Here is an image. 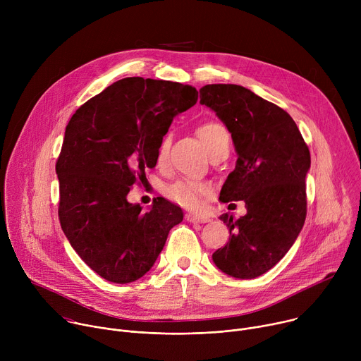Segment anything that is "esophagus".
<instances>
[{"label":"esophagus","mask_w":361,"mask_h":361,"mask_svg":"<svg viewBox=\"0 0 361 361\" xmlns=\"http://www.w3.org/2000/svg\"><path fill=\"white\" fill-rule=\"evenodd\" d=\"M185 220L190 221V223H209L210 221V217L204 216V214H198V213H188L185 214Z\"/></svg>","instance_id":"34e87169"}]
</instances>
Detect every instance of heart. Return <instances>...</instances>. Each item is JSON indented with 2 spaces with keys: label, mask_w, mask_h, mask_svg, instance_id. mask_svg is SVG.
<instances>
[{
  "label": "heart",
  "mask_w": 361,
  "mask_h": 361,
  "mask_svg": "<svg viewBox=\"0 0 361 361\" xmlns=\"http://www.w3.org/2000/svg\"><path fill=\"white\" fill-rule=\"evenodd\" d=\"M197 134L200 137V140L202 141L204 147L207 148L209 152L214 151L217 147H220V144L228 141V133L227 130L219 124V123H205L202 124L198 130ZM169 147H170V141L166 137L160 147H159V152H157V160L159 163L164 161L167 154H169ZM209 187L205 184L197 183V181H191V180H180L171 185L167 187L166 194L176 202L184 205V207H198L202 201V197H205L209 194Z\"/></svg>",
  "instance_id": "obj_1"
}]
</instances>
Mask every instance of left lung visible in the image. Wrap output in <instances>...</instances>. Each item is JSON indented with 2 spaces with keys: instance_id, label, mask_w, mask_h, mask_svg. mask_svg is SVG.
<instances>
[{
  "instance_id": "obj_1",
  "label": "left lung",
  "mask_w": 361,
  "mask_h": 361,
  "mask_svg": "<svg viewBox=\"0 0 361 361\" xmlns=\"http://www.w3.org/2000/svg\"><path fill=\"white\" fill-rule=\"evenodd\" d=\"M200 104L223 121L237 152L220 200H243L247 209L237 220L220 217L230 238L213 262L234 279H255L283 259L304 226L310 151L288 113L245 87L204 85Z\"/></svg>"
}]
</instances>
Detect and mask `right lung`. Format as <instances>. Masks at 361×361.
Here are the masks:
<instances>
[{
	"mask_svg": "<svg viewBox=\"0 0 361 361\" xmlns=\"http://www.w3.org/2000/svg\"><path fill=\"white\" fill-rule=\"evenodd\" d=\"M197 98L187 84L128 77L88 99L66 128L56 166L61 228L81 260L107 281L141 279L183 221V210L163 197L142 212L127 194L156 167L173 118Z\"/></svg>",
	"mask_w": 361,
	"mask_h": 361,
	"instance_id": "obj_1",
	"label": "right lung"
}]
</instances>
